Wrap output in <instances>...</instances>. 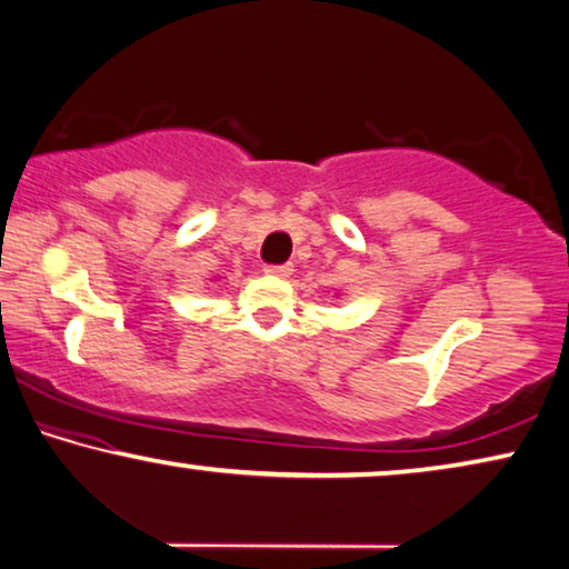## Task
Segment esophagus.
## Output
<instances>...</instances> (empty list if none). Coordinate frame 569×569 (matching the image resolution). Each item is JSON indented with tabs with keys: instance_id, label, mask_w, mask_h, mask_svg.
<instances>
[{
	"instance_id": "1",
	"label": "esophagus",
	"mask_w": 569,
	"mask_h": 569,
	"mask_svg": "<svg viewBox=\"0 0 569 569\" xmlns=\"http://www.w3.org/2000/svg\"><path fill=\"white\" fill-rule=\"evenodd\" d=\"M266 273L273 278H288L293 273V268L288 266V262H283V266H266Z\"/></svg>"
}]
</instances>
